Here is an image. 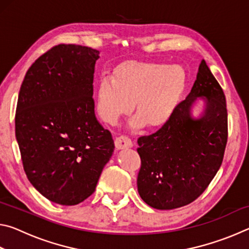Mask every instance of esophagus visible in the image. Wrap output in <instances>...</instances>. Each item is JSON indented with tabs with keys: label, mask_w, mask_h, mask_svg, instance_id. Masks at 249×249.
Masks as SVG:
<instances>
[{
	"label": "esophagus",
	"mask_w": 249,
	"mask_h": 249,
	"mask_svg": "<svg viewBox=\"0 0 249 249\" xmlns=\"http://www.w3.org/2000/svg\"><path fill=\"white\" fill-rule=\"evenodd\" d=\"M133 142L128 136L126 135H121V136L116 137L115 140V146L117 149H123V148H130L133 147Z\"/></svg>",
	"instance_id": "esophagus-1"
}]
</instances>
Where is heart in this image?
<instances>
[{"label": "heart", "instance_id": "1", "mask_svg": "<svg viewBox=\"0 0 249 249\" xmlns=\"http://www.w3.org/2000/svg\"><path fill=\"white\" fill-rule=\"evenodd\" d=\"M185 88L184 71L177 66L128 61L103 77L98 87V112L109 124L127 114L133 104V127H160L170 119Z\"/></svg>", "mask_w": 249, "mask_h": 249}]
</instances>
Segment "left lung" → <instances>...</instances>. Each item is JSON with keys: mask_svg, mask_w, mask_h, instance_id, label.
Masks as SVG:
<instances>
[{"mask_svg": "<svg viewBox=\"0 0 249 249\" xmlns=\"http://www.w3.org/2000/svg\"><path fill=\"white\" fill-rule=\"evenodd\" d=\"M197 97L207 105L204 115L196 119L190 109ZM227 136L224 92L202 60L187 99L157 132L138 138L142 199L157 210L181 208L196 200L220 169Z\"/></svg>", "mask_w": 249, "mask_h": 249, "instance_id": "1", "label": "left lung"}]
</instances>
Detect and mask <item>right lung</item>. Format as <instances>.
I'll use <instances>...</instances> for the list:
<instances>
[{
    "label": "right lung",
    "mask_w": 249,
    "mask_h": 249,
    "mask_svg": "<svg viewBox=\"0 0 249 249\" xmlns=\"http://www.w3.org/2000/svg\"><path fill=\"white\" fill-rule=\"evenodd\" d=\"M100 52L60 44L29 67L18 93L15 135L25 174L48 200L75 205L94 192L114 151L94 114Z\"/></svg>",
    "instance_id": "obj_1"
}]
</instances>
